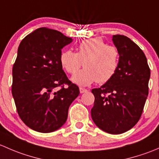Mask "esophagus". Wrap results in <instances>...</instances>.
I'll return each instance as SVG.
<instances>
[{
  "instance_id": "esophagus-1",
  "label": "esophagus",
  "mask_w": 159,
  "mask_h": 159,
  "mask_svg": "<svg viewBox=\"0 0 159 159\" xmlns=\"http://www.w3.org/2000/svg\"><path fill=\"white\" fill-rule=\"evenodd\" d=\"M79 90H80V93H81V94H83V93L88 92V90L85 89H83V88H80Z\"/></svg>"
}]
</instances>
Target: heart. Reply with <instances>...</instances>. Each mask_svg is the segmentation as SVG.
<instances>
[{"instance_id":"heart-1","label":"heart","mask_w":159,"mask_h":159,"mask_svg":"<svg viewBox=\"0 0 159 159\" xmlns=\"http://www.w3.org/2000/svg\"><path fill=\"white\" fill-rule=\"evenodd\" d=\"M64 69L75 74L81 66L84 68L75 74L71 81L79 86H88L97 81L99 84L109 81L116 74L119 65V53L114 46L107 45L99 38L80 43L78 53L67 50L60 57Z\"/></svg>"}]
</instances>
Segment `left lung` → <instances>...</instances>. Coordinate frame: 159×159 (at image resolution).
Masks as SVG:
<instances>
[{
    "label": "left lung",
    "instance_id": "left-lung-1",
    "mask_svg": "<svg viewBox=\"0 0 159 159\" xmlns=\"http://www.w3.org/2000/svg\"><path fill=\"white\" fill-rule=\"evenodd\" d=\"M112 41L119 53V65L109 81L91 90L94 103L91 115L99 129L115 134L129 131L140 119L151 73L145 54L130 38L113 35Z\"/></svg>",
    "mask_w": 159,
    "mask_h": 159
}]
</instances>
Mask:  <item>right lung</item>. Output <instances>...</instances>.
Wrapping results in <instances>:
<instances>
[{
  "instance_id": "1",
  "label": "right lung",
  "mask_w": 159,
  "mask_h": 159,
  "mask_svg": "<svg viewBox=\"0 0 159 159\" xmlns=\"http://www.w3.org/2000/svg\"><path fill=\"white\" fill-rule=\"evenodd\" d=\"M71 41L57 30L41 28L27 35L17 49L12 95L20 119L34 131L48 133L63 126L70 104L79 94L60 61L61 49ZM57 87L62 89L56 91Z\"/></svg>"
}]
</instances>
